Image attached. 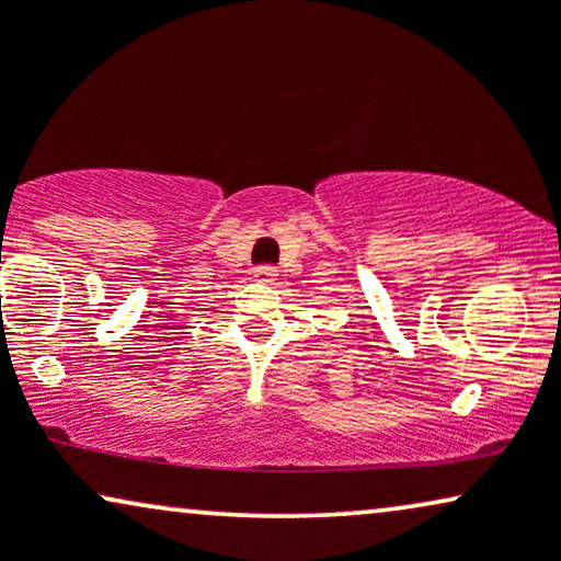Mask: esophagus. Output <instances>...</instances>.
<instances>
[{
  "label": "esophagus",
  "mask_w": 561,
  "mask_h": 561,
  "mask_svg": "<svg viewBox=\"0 0 561 561\" xmlns=\"http://www.w3.org/2000/svg\"><path fill=\"white\" fill-rule=\"evenodd\" d=\"M275 275H278V271H275L273 265H257V267H254V278L263 280V283H273Z\"/></svg>",
  "instance_id": "1"
}]
</instances>
